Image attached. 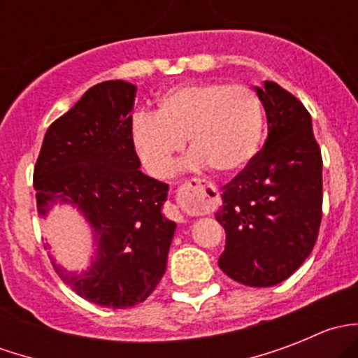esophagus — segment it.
I'll use <instances>...</instances> for the list:
<instances>
[{
    "mask_svg": "<svg viewBox=\"0 0 358 358\" xmlns=\"http://www.w3.org/2000/svg\"><path fill=\"white\" fill-rule=\"evenodd\" d=\"M216 189L213 183L206 182V180L194 178L183 183L178 189V197L183 204L190 206V208L197 209V211H206L209 206L213 204L211 194H215Z\"/></svg>",
    "mask_w": 358,
    "mask_h": 358,
    "instance_id": "34e87169",
    "label": "esophagus"
}]
</instances>
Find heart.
Instances as JSON below:
<instances>
[{"label": "heart", "mask_w": 358, "mask_h": 358, "mask_svg": "<svg viewBox=\"0 0 358 358\" xmlns=\"http://www.w3.org/2000/svg\"><path fill=\"white\" fill-rule=\"evenodd\" d=\"M265 110L252 90L227 83L175 86L159 99L156 114L138 112L129 126L133 149L152 176H164L189 138L187 168L211 164L216 171H243L259 149Z\"/></svg>", "instance_id": "b5f03b06"}]
</instances>
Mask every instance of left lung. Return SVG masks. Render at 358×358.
I'll return each mask as SVG.
<instances>
[{"mask_svg":"<svg viewBox=\"0 0 358 358\" xmlns=\"http://www.w3.org/2000/svg\"><path fill=\"white\" fill-rule=\"evenodd\" d=\"M268 124L263 149L223 187L216 220L225 229L218 265L230 279L270 287L308 258L322 220V156L312 117L273 81L255 86Z\"/></svg>","mask_w":358,"mask_h":358,"instance_id":"8db88e82","label":"left lung"}]
</instances>
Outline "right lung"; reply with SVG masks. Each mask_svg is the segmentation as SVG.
<instances>
[{"instance_id": "1", "label": "right lung", "mask_w": 358, "mask_h": 358, "mask_svg": "<svg viewBox=\"0 0 358 358\" xmlns=\"http://www.w3.org/2000/svg\"><path fill=\"white\" fill-rule=\"evenodd\" d=\"M136 86L122 79L90 88L52 122L34 168L38 213L71 204L92 229L85 272L52 259L76 294L107 308L145 301L162 279L176 223L162 215L169 187L140 171L129 126Z\"/></svg>"}]
</instances>
